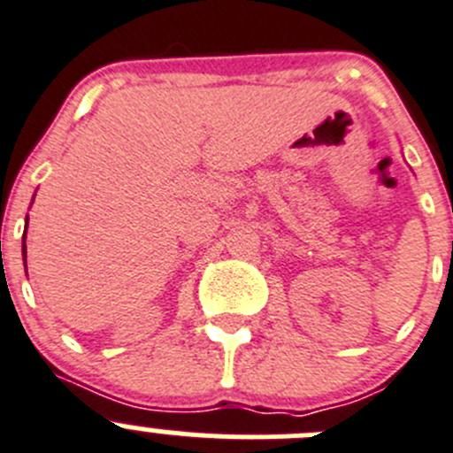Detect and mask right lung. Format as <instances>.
Here are the masks:
<instances>
[{
    "instance_id": "1",
    "label": "right lung",
    "mask_w": 453,
    "mask_h": 453,
    "mask_svg": "<svg viewBox=\"0 0 453 453\" xmlns=\"http://www.w3.org/2000/svg\"><path fill=\"white\" fill-rule=\"evenodd\" d=\"M24 240H26V235H24ZM24 257H26V242H24Z\"/></svg>"
}]
</instances>
